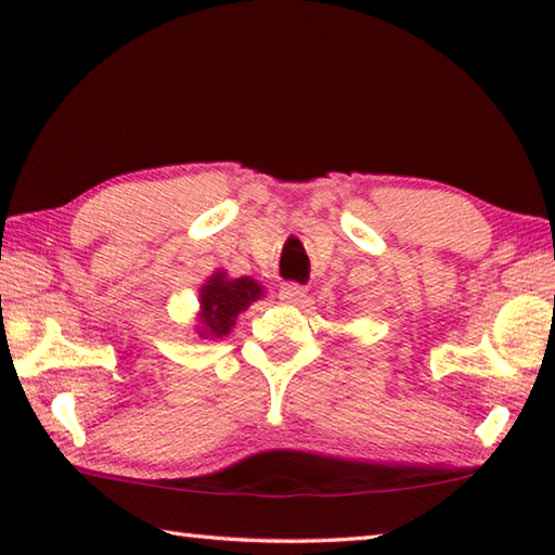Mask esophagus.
Wrapping results in <instances>:
<instances>
[{
    "mask_svg": "<svg viewBox=\"0 0 555 555\" xmlns=\"http://www.w3.org/2000/svg\"><path fill=\"white\" fill-rule=\"evenodd\" d=\"M279 298L284 300V304H300V300L306 298V288L300 284H281Z\"/></svg>",
    "mask_w": 555,
    "mask_h": 555,
    "instance_id": "esophagus-1",
    "label": "esophagus"
}]
</instances>
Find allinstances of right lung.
<instances>
[{"label":"right lung","mask_w":555,"mask_h":555,"mask_svg":"<svg viewBox=\"0 0 555 555\" xmlns=\"http://www.w3.org/2000/svg\"><path fill=\"white\" fill-rule=\"evenodd\" d=\"M264 288L255 279H228L218 271L208 284L201 288V308H203V335L222 337L232 331L234 321L242 311H247L251 300H257Z\"/></svg>","instance_id":"add662e5"}]
</instances>
